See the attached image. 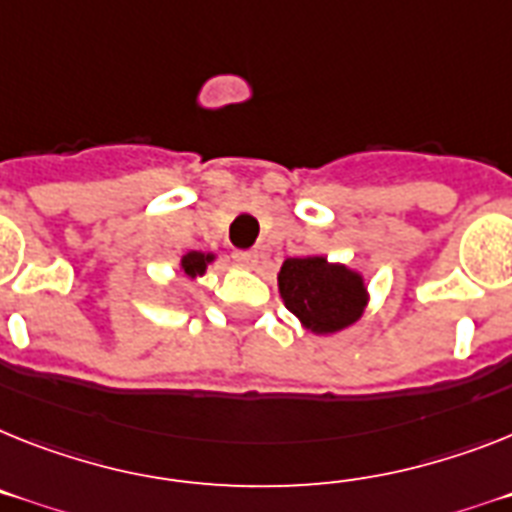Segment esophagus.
Returning a JSON list of instances; mask_svg holds the SVG:
<instances>
[{"label": "esophagus", "instance_id": "1", "mask_svg": "<svg viewBox=\"0 0 512 512\" xmlns=\"http://www.w3.org/2000/svg\"><path fill=\"white\" fill-rule=\"evenodd\" d=\"M239 263H242L244 268H257V263H260V255H257L255 249H249V252H242V255H239Z\"/></svg>", "mask_w": 512, "mask_h": 512}]
</instances>
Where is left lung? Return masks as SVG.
I'll return each instance as SVG.
<instances>
[{"label": "left lung", "instance_id": "1", "mask_svg": "<svg viewBox=\"0 0 512 512\" xmlns=\"http://www.w3.org/2000/svg\"><path fill=\"white\" fill-rule=\"evenodd\" d=\"M283 302L315 333H333L359 320L367 294L362 278L325 257H289L278 273Z\"/></svg>", "mask_w": 512, "mask_h": 512}]
</instances>
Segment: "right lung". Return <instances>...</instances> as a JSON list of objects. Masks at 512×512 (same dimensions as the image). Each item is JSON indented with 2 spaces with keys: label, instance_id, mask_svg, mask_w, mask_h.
I'll return each mask as SVG.
<instances>
[{
  "label": "right lung",
  "instance_id": "1",
  "mask_svg": "<svg viewBox=\"0 0 512 512\" xmlns=\"http://www.w3.org/2000/svg\"><path fill=\"white\" fill-rule=\"evenodd\" d=\"M210 260H213V255H203V252H190V255H184L182 268H184V273H187V276H190V278L203 276L205 265H208Z\"/></svg>",
  "mask_w": 512,
  "mask_h": 512
}]
</instances>
